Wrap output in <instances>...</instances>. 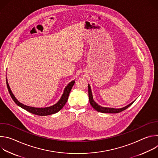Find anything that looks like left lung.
Listing matches in <instances>:
<instances>
[{
	"label": "left lung",
	"instance_id": "obj_1",
	"mask_svg": "<svg viewBox=\"0 0 158 158\" xmlns=\"http://www.w3.org/2000/svg\"><path fill=\"white\" fill-rule=\"evenodd\" d=\"M88 93H89V99L90 104H91V105L93 106V107L94 109H96L98 112H102V113H118V112H120L126 109L127 107H129L130 106H131L132 104V103L134 102V101L133 102H132L131 103H130L127 106H126L124 107H122V108H119V109L112 108V107H102L94 101V100L93 99V96L91 88V86H90L89 84H88Z\"/></svg>",
	"mask_w": 158,
	"mask_h": 158
}]
</instances>
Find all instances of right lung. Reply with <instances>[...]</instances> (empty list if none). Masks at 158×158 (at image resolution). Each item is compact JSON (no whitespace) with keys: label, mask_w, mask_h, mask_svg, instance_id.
I'll return each instance as SVG.
<instances>
[{"label":"right lung","mask_w":158,"mask_h":158,"mask_svg":"<svg viewBox=\"0 0 158 158\" xmlns=\"http://www.w3.org/2000/svg\"><path fill=\"white\" fill-rule=\"evenodd\" d=\"M6 83H7V86L9 93L12 99H13V101L15 102V104L17 106L27 110L28 112H31V113L37 115V116H48V115H51V114H55V113H56V112H59L60 110H61L62 109V107L64 106V105L67 102V99H68L69 93L71 91V89H72L73 86L74 85V84L75 83V81L73 80L71 82H70L68 84H67V85L65 87V89L64 90V92H63L62 96L60 97V99L59 100V101L57 103H56L55 104H54L51 106L46 107H31V106H26V105L22 104L15 98V97L13 94L11 89L9 87V85L8 84L7 77H6Z\"/></svg>","instance_id":"add662e5"}]
</instances>
